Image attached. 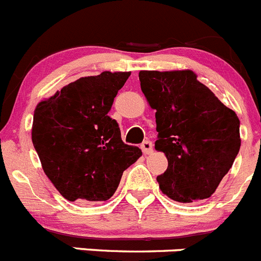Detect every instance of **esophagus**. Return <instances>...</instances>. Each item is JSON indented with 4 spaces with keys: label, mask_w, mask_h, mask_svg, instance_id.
Returning a JSON list of instances; mask_svg holds the SVG:
<instances>
[{
    "label": "esophagus",
    "mask_w": 261,
    "mask_h": 261,
    "mask_svg": "<svg viewBox=\"0 0 261 261\" xmlns=\"http://www.w3.org/2000/svg\"><path fill=\"white\" fill-rule=\"evenodd\" d=\"M142 151L144 154H151L153 152V144L149 140H145L142 143Z\"/></svg>",
    "instance_id": "1"
}]
</instances>
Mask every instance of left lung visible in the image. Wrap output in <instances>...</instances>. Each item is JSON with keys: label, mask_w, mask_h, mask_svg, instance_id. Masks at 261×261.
Instances as JSON below:
<instances>
[{"label": "left lung", "mask_w": 261, "mask_h": 261, "mask_svg": "<svg viewBox=\"0 0 261 261\" xmlns=\"http://www.w3.org/2000/svg\"><path fill=\"white\" fill-rule=\"evenodd\" d=\"M139 81L156 110L154 148L168 159V169L157 177L160 190L179 203L210 198L241 148L238 116L192 70H143Z\"/></svg>", "instance_id": "1"}]
</instances>
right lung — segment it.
<instances>
[{
  "mask_svg": "<svg viewBox=\"0 0 261 261\" xmlns=\"http://www.w3.org/2000/svg\"><path fill=\"white\" fill-rule=\"evenodd\" d=\"M130 74L84 76L35 108L32 143L46 177L69 201L108 200L142 156L122 142L118 123L108 116Z\"/></svg>",
  "mask_w": 261,
  "mask_h": 261,
  "instance_id": "right-lung-1",
  "label": "right lung"
}]
</instances>
